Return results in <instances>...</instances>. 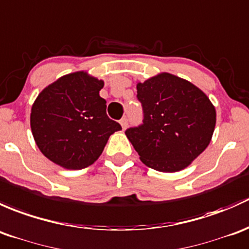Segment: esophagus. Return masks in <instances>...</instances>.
Masks as SVG:
<instances>
[{
  "label": "esophagus",
  "mask_w": 249,
  "mask_h": 249,
  "mask_svg": "<svg viewBox=\"0 0 249 249\" xmlns=\"http://www.w3.org/2000/svg\"><path fill=\"white\" fill-rule=\"evenodd\" d=\"M120 124L122 125V129H125V128L128 127V119L127 117H124V119H121V121H120Z\"/></svg>",
  "instance_id": "esophagus-1"
}]
</instances>
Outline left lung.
Returning <instances> with one entry per match:
<instances>
[{"instance_id": "obj_1", "label": "left lung", "mask_w": 249, "mask_h": 249, "mask_svg": "<svg viewBox=\"0 0 249 249\" xmlns=\"http://www.w3.org/2000/svg\"><path fill=\"white\" fill-rule=\"evenodd\" d=\"M142 124L125 130L140 160L155 170L175 173L187 168L209 146L216 109L189 81L160 73L137 85Z\"/></svg>"}]
</instances>
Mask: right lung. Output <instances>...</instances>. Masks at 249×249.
<instances>
[{"mask_svg": "<svg viewBox=\"0 0 249 249\" xmlns=\"http://www.w3.org/2000/svg\"><path fill=\"white\" fill-rule=\"evenodd\" d=\"M104 81L75 71L45 87L31 109V129L40 152L57 165L79 170L98 160L119 122L99 96Z\"/></svg>", "mask_w": 249, "mask_h": 249, "instance_id": "add662e5", "label": "right lung"}]
</instances>
